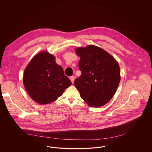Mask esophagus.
Returning <instances> with one entry per match:
<instances>
[{
	"label": "esophagus",
	"instance_id": "34e87169",
	"mask_svg": "<svg viewBox=\"0 0 152 152\" xmlns=\"http://www.w3.org/2000/svg\"><path fill=\"white\" fill-rule=\"evenodd\" d=\"M70 80H71V81H72V83H74V81H75V77L74 76H71L70 77Z\"/></svg>",
	"mask_w": 152,
	"mask_h": 152
}]
</instances>
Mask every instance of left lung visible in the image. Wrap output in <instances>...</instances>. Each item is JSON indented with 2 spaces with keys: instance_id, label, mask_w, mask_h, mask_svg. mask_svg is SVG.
I'll return each mask as SVG.
<instances>
[{
  "instance_id": "1",
  "label": "left lung",
  "mask_w": 152,
  "mask_h": 152,
  "mask_svg": "<svg viewBox=\"0 0 152 152\" xmlns=\"http://www.w3.org/2000/svg\"><path fill=\"white\" fill-rule=\"evenodd\" d=\"M81 72L75 80L81 98L89 106L99 108L110 101L120 81L118 63L107 52L94 45L76 50Z\"/></svg>"
}]
</instances>
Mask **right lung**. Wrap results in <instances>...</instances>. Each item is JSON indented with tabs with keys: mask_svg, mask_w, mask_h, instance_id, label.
I'll return each mask as SVG.
<instances>
[{
	"mask_svg": "<svg viewBox=\"0 0 152 152\" xmlns=\"http://www.w3.org/2000/svg\"><path fill=\"white\" fill-rule=\"evenodd\" d=\"M23 83L29 96L40 104L56 100L72 84L55 57L45 52L31 60L24 71Z\"/></svg>",
	"mask_w": 152,
	"mask_h": 152,
	"instance_id": "right-lung-1",
	"label": "right lung"
}]
</instances>
